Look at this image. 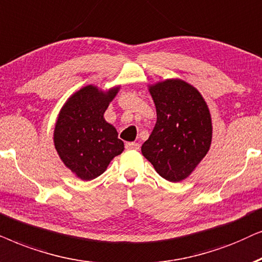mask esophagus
I'll list each match as a JSON object with an SVG mask.
<instances>
[{"label":"esophagus","mask_w":262,"mask_h":262,"mask_svg":"<svg viewBox=\"0 0 262 262\" xmlns=\"http://www.w3.org/2000/svg\"><path fill=\"white\" fill-rule=\"evenodd\" d=\"M125 148L127 149H139L140 148V145L138 142H127L125 144Z\"/></svg>","instance_id":"esophagus-1"}]
</instances>
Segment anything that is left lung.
I'll list each match as a JSON object with an SVG mask.
<instances>
[{
    "mask_svg": "<svg viewBox=\"0 0 262 262\" xmlns=\"http://www.w3.org/2000/svg\"><path fill=\"white\" fill-rule=\"evenodd\" d=\"M157 122L141 152L170 182L186 180L210 149L212 120L201 93L181 79L149 85Z\"/></svg>",
    "mask_w": 262,
    "mask_h": 262,
    "instance_id": "obj_1",
    "label": "left lung"
}]
</instances>
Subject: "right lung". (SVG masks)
I'll use <instances>...</instances> for the list:
<instances>
[{
    "label": "right lung",
    "instance_id": "obj_1",
    "mask_svg": "<svg viewBox=\"0 0 262 262\" xmlns=\"http://www.w3.org/2000/svg\"><path fill=\"white\" fill-rule=\"evenodd\" d=\"M120 86L107 91L87 85L69 97L58 114L54 144L66 166L82 181L102 175L115 157L124 149L116 128L104 113Z\"/></svg>",
    "mask_w": 262,
    "mask_h": 262
}]
</instances>
